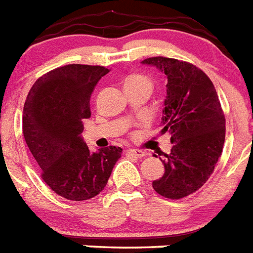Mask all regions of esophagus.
<instances>
[{
    "mask_svg": "<svg viewBox=\"0 0 253 253\" xmlns=\"http://www.w3.org/2000/svg\"><path fill=\"white\" fill-rule=\"evenodd\" d=\"M128 153H129V155H131V156L138 157V159H141V157L146 156V153H144L143 151L134 150V148H131V150H128Z\"/></svg>",
    "mask_w": 253,
    "mask_h": 253,
    "instance_id": "obj_1",
    "label": "esophagus"
}]
</instances>
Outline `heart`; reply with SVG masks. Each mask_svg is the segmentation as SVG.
<instances>
[{
    "instance_id": "b5f03b06",
    "label": "heart",
    "mask_w": 253,
    "mask_h": 253,
    "mask_svg": "<svg viewBox=\"0 0 253 253\" xmlns=\"http://www.w3.org/2000/svg\"><path fill=\"white\" fill-rule=\"evenodd\" d=\"M130 84H150L151 85V81L148 79L147 77H144V75L135 74V75H130V77L126 78V81H125V85H130Z\"/></svg>"
}]
</instances>
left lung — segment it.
Segmentation results:
<instances>
[{"mask_svg":"<svg viewBox=\"0 0 253 253\" xmlns=\"http://www.w3.org/2000/svg\"><path fill=\"white\" fill-rule=\"evenodd\" d=\"M144 65L156 66L168 79L161 133H169L172 148L161 159L165 172L152 187L171 200L200 189L212 174L223 152L225 118L210 78L189 62L150 57Z\"/></svg>","mask_w":253,"mask_h":253,"instance_id":"8db88e82","label":"left lung"}]
</instances>
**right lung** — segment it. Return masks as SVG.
<instances>
[{
    "label": "right lung",
    "instance_id": "add662e5",
    "mask_svg": "<svg viewBox=\"0 0 253 253\" xmlns=\"http://www.w3.org/2000/svg\"><path fill=\"white\" fill-rule=\"evenodd\" d=\"M107 73L103 66L81 64L53 69L37 79L24 103L25 142L43 180L66 200L96 197L122 156L115 146L90 152L82 137L90 94Z\"/></svg>",
    "mask_w": 253,
    "mask_h": 253
}]
</instances>
